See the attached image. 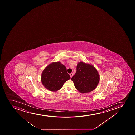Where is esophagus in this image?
<instances>
[{
  "label": "esophagus",
  "mask_w": 135,
  "mask_h": 135,
  "mask_svg": "<svg viewBox=\"0 0 135 135\" xmlns=\"http://www.w3.org/2000/svg\"><path fill=\"white\" fill-rule=\"evenodd\" d=\"M70 77H71V78L73 76V74H72V73H71V74H70Z\"/></svg>",
  "instance_id": "34e87169"
}]
</instances>
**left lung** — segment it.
<instances>
[{"label":"left lung","instance_id":"8db88e82","mask_svg":"<svg viewBox=\"0 0 135 135\" xmlns=\"http://www.w3.org/2000/svg\"><path fill=\"white\" fill-rule=\"evenodd\" d=\"M99 73L95 67L83 61L78 63L76 73L71 78L75 88L82 93L93 91L99 84Z\"/></svg>","mask_w":135,"mask_h":135}]
</instances>
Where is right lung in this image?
<instances>
[{
    "label": "right lung",
    "mask_w": 135,
    "mask_h": 135,
    "mask_svg": "<svg viewBox=\"0 0 135 135\" xmlns=\"http://www.w3.org/2000/svg\"><path fill=\"white\" fill-rule=\"evenodd\" d=\"M66 67L60 61L49 64L43 70L41 80L43 85L51 91H57L62 87L64 83L70 80Z\"/></svg>",
    "instance_id": "obj_1"
}]
</instances>
